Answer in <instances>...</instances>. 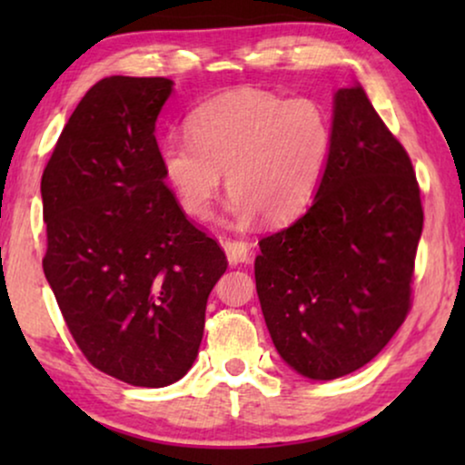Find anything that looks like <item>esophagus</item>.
<instances>
[{
	"instance_id": "1",
	"label": "esophagus",
	"mask_w": 465,
	"mask_h": 465,
	"mask_svg": "<svg viewBox=\"0 0 465 465\" xmlns=\"http://www.w3.org/2000/svg\"><path fill=\"white\" fill-rule=\"evenodd\" d=\"M222 247H224L228 262H231L232 266H237L241 262H247V260H250L252 247H250V243H245V241L226 239V241H222Z\"/></svg>"
}]
</instances>
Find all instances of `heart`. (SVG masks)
Returning <instances> with one entry per match:
<instances>
[{
	"mask_svg": "<svg viewBox=\"0 0 465 465\" xmlns=\"http://www.w3.org/2000/svg\"><path fill=\"white\" fill-rule=\"evenodd\" d=\"M188 126L190 135L163 139L158 161L180 207L199 220L212 213L226 173L234 218L288 224L315 201L334 150L320 101L258 88L209 99Z\"/></svg>",
	"mask_w": 465,
	"mask_h": 465,
	"instance_id": "obj_1",
	"label": "heart"
}]
</instances>
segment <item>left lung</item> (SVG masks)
Here are the masks:
<instances>
[{"label":"left lung","mask_w":465,"mask_h":465,"mask_svg":"<svg viewBox=\"0 0 465 465\" xmlns=\"http://www.w3.org/2000/svg\"><path fill=\"white\" fill-rule=\"evenodd\" d=\"M332 129L315 201L253 264L272 345L313 381L358 371L398 332L423 231L411 158L358 82L336 91Z\"/></svg>","instance_id":"1"}]
</instances>
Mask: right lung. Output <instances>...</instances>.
<instances>
[{
	"label": "right lung",
	"mask_w": 465,
	"mask_h": 465,
	"mask_svg": "<svg viewBox=\"0 0 465 465\" xmlns=\"http://www.w3.org/2000/svg\"><path fill=\"white\" fill-rule=\"evenodd\" d=\"M167 78L99 80L42 175L44 275L94 368L164 387L194 364L207 298L228 260L164 183L156 118Z\"/></svg>",
	"instance_id": "add662e5"
}]
</instances>
